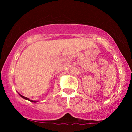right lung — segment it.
I'll use <instances>...</instances> for the list:
<instances>
[{"label":"right lung","instance_id":"right-lung-1","mask_svg":"<svg viewBox=\"0 0 132 132\" xmlns=\"http://www.w3.org/2000/svg\"><path fill=\"white\" fill-rule=\"evenodd\" d=\"M19 94L20 95L21 97H22V98H23V99H26V100H28V101H30V102H37V101H32V100H30V99H28V98H27V97H24V96H23V95H22L21 94Z\"/></svg>","mask_w":132,"mask_h":132}]
</instances>
